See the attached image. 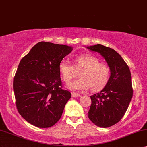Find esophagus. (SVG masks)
Segmentation results:
<instances>
[{
    "label": "esophagus",
    "mask_w": 147,
    "mask_h": 147,
    "mask_svg": "<svg viewBox=\"0 0 147 147\" xmlns=\"http://www.w3.org/2000/svg\"><path fill=\"white\" fill-rule=\"evenodd\" d=\"M72 97H81V95H79V94H77L75 93H72Z\"/></svg>",
    "instance_id": "1"
}]
</instances>
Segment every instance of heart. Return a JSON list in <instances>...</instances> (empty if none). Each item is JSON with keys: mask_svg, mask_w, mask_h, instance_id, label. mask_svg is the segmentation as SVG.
I'll use <instances>...</instances> for the list:
<instances>
[{"mask_svg": "<svg viewBox=\"0 0 147 147\" xmlns=\"http://www.w3.org/2000/svg\"><path fill=\"white\" fill-rule=\"evenodd\" d=\"M75 66L68 60L62 59L58 68L60 75L65 83H68L79 72L81 78L72 81L68 88L75 91H87L91 88L93 91L102 89L110 78V68L107 64L101 63L100 60L91 54L77 56L74 60Z\"/></svg>", "mask_w": 147, "mask_h": 147, "instance_id": "heart-1", "label": "heart"}]
</instances>
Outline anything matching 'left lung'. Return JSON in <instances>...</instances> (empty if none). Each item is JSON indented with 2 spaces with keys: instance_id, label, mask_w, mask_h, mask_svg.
<instances>
[{
  "instance_id": "obj_1",
  "label": "left lung",
  "mask_w": 147,
  "mask_h": 147,
  "mask_svg": "<svg viewBox=\"0 0 147 147\" xmlns=\"http://www.w3.org/2000/svg\"><path fill=\"white\" fill-rule=\"evenodd\" d=\"M105 58L111 75L105 87L91 95L88 112L90 120L96 126L108 128L116 124L124 116L132 97V77L128 66L113 49L101 44L87 46Z\"/></svg>"
}]
</instances>
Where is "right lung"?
I'll return each mask as SVG.
<instances>
[{
  "mask_svg": "<svg viewBox=\"0 0 147 147\" xmlns=\"http://www.w3.org/2000/svg\"><path fill=\"white\" fill-rule=\"evenodd\" d=\"M73 50L63 44L41 42L21 60L13 81L19 114L38 128L54 126L71 97L62 89L60 62Z\"/></svg>",
  "mask_w": 147,
  "mask_h": 147,
  "instance_id": "right-lung-1",
  "label": "right lung"
}]
</instances>
